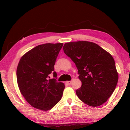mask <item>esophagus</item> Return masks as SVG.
I'll return each mask as SVG.
<instances>
[{"instance_id": "34e87169", "label": "esophagus", "mask_w": 130, "mask_h": 130, "mask_svg": "<svg viewBox=\"0 0 130 130\" xmlns=\"http://www.w3.org/2000/svg\"><path fill=\"white\" fill-rule=\"evenodd\" d=\"M72 82L71 81V80H70V81H67V82H66V83H67L68 85H70L71 83H72Z\"/></svg>"}]
</instances>
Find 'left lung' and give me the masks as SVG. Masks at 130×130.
Instances as JSON below:
<instances>
[{
  "label": "left lung",
  "mask_w": 130,
  "mask_h": 130,
  "mask_svg": "<svg viewBox=\"0 0 130 130\" xmlns=\"http://www.w3.org/2000/svg\"><path fill=\"white\" fill-rule=\"evenodd\" d=\"M63 48L78 70L82 82V86L76 92L78 98L93 107L104 104L118 83L112 56L98 44L85 41L67 42Z\"/></svg>",
  "instance_id": "obj_1"
}]
</instances>
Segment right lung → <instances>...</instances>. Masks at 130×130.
I'll use <instances>...</instances> for the list:
<instances>
[{"mask_svg": "<svg viewBox=\"0 0 130 130\" xmlns=\"http://www.w3.org/2000/svg\"><path fill=\"white\" fill-rule=\"evenodd\" d=\"M63 43L39 45L26 53L19 60L17 82L26 101L37 109L48 111L61 100L65 85L55 79H48Z\"/></svg>", "mask_w": 130, "mask_h": 130, "instance_id": "1", "label": "right lung"}]
</instances>
